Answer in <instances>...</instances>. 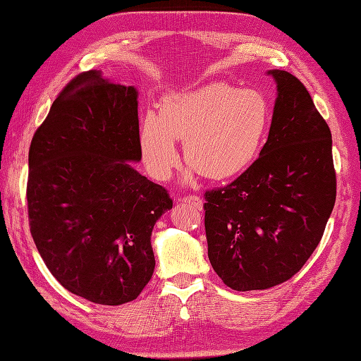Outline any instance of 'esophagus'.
Returning <instances> with one entry per match:
<instances>
[{
	"label": "esophagus",
	"mask_w": 361,
	"mask_h": 361,
	"mask_svg": "<svg viewBox=\"0 0 361 361\" xmlns=\"http://www.w3.org/2000/svg\"><path fill=\"white\" fill-rule=\"evenodd\" d=\"M181 202H184V203H192V205H193L195 208H202V199H200L199 196H195V195H192V196H184V197L181 199Z\"/></svg>",
	"instance_id": "34e87169"
}]
</instances>
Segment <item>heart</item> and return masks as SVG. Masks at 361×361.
I'll list each match as a JSON object with an SVG mask.
<instances>
[{
	"mask_svg": "<svg viewBox=\"0 0 361 361\" xmlns=\"http://www.w3.org/2000/svg\"><path fill=\"white\" fill-rule=\"evenodd\" d=\"M270 121V102L259 90L209 84L168 94L159 116L147 112L140 149L150 176L166 180L178 164L174 140H184V161L203 177L224 180L255 161Z\"/></svg>",
	"mask_w": 361,
	"mask_h": 361,
	"instance_id": "heart-1",
	"label": "heart"
}]
</instances>
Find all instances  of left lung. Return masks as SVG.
Masks as SVG:
<instances>
[{
	"label": "left lung",
	"mask_w": 361,
	"mask_h": 361,
	"mask_svg": "<svg viewBox=\"0 0 361 361\" xmlns=\"http://www.w3.org/2000/svg\"><path fill=\"white\" fill-rule=\"evenodd\" d=\"M277 84L259 158L224 187L205 192V231L214 271L234 290L289 280L322 240L336 199L332 134L304 84L270 71Z\"/></svg>",
	"instance_id": "obj_1"
}]
</instances>
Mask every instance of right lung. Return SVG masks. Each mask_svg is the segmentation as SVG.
Listing matches in <instances>:
<instances>
[{"label":"right lung","instance_id":"right-lung-1","mask_svg":"<svg viewBox=\"0 0 361 361\" xmlns=\"http://www.w3.org/2000/svg\"><path fill=\"white\" fill-rule=\"evenodd\" d=\"M137 90L76 75L29 147V227L47 269L69 292L102 305L142 293L154 270L150 236L172 208L142 159Z\"/></svg>","mask_w":361,"mask_h":361}]
</instances>
